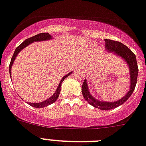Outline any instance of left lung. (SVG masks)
<instances>
[{"label":"left lung","mask_w":146,"mask_h":146,"mask_svg":"<svg viewBox=\"0 0 146 146\" xmlns=\"http://www.w3.org/2000/svg\"><path fill=\"white\" fill-rule=\"evenodd\" d=\"M105 48L107 50L108 52H112L115 56H119L123 61H125L127 64V65L128 66L130 75V88L128 93L123 97L117 101H100L94 97L93 95L90 94L88 86L87 79H84L82 87V93L84 100H86L90 105L94 106V108L102 110V111H108V110L116 108L119 105L125 103L128 100V98L131 96L132 93L134 90L138 76V67L136 56L128 46H126L125 45H124L121 42H119V41L106 39L105 40Z\"/></svg>","instance_id":"1"}]
</instances>
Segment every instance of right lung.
<instances>
[{"instance_id": "1", "label": "right lung", "mask_w": 146, "mask_h": 146, "mask_svg": "<svg viewBox=\"0 0 146 146\" xmlns=\"http://www.w3.org/2000/svg\"><path fill=\"white\" fill-rule=\"evenodd\" d=\"M52 37L51 36V35L48 33H40V34H38V35H35V36H33V37L29 38H27V40H25L19 46L15 49L14 52V54L13 56V58L11 59V62H10V64H9V74H10V77H11V71H12V67H13V64L14 63V61L15 59L16 58L17 56L18 55V53L21 51L22 50H24L25 47L28 46V45L31 44L32 43L35 42V41H47V40H50V39H52ZM73 73V71H71L70 73H68L67 75H65L64 76L62 77V79H61L60 81L59 84L58 85V88L56 89V90L55 91V93L52 94V96H50V98H48L47 100H44V102H36V103H32V102H27L29 105H31L34 108H44L46 107V106H48V105H51L52 104L53 102L57 100L58 99V96H59V94L60 92H61V88H62V82H64V79H66L67 76H69L70 74H72Z\"/></svg>"}]
</instances>
